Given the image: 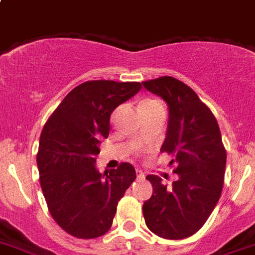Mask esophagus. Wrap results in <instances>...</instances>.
<instances>
[{
    "mask_svg": "<svg viewBox=\"0 0 255 255\" xmlns=\"http://www.w3.org/2000/svg\"><path fill=\"white\" fill-rule=\"evenodd\" d=\"M136 175H137V179H139V180H143L144 179V173L143 171L138 170V169L136 170Z\"/></svg>",
    "mask_w": 255,
    "mask_h": 255,
    "instance_id": "obj_1",
    "label": "esophagus"
}]
</instances>
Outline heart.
I'll list each match as a JSON object with an SVG mask.
<instances>
[{
	"label": "heart",
	"mask_w": 255,
	"mask_h": 255,
	"mask_svg": "<svg viewBox=\"0 0 255 255\" xmlns=\"http://www.w3.org/2000/svg\"><path fill=\"white\" fill-rule=\"evenodd\" d=\"M160 104V103L155 102V100H146V102H143L141 104V107L139 108H146V107H153V105H157Z\"/></svg>",
	"instance_id": "heart-1"
}]
</instances>
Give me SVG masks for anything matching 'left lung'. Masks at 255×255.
I'll list each match as a JSON object with an SVG mask.
<instances>
[{
	"label": "left lung",
	"instance_id": "left-lung-1",
	"mask_svg": "<svg viewBox=\"0 0 255 255\" xmlns=\"http://www.w3.org/2000/svg\"><path fill=\"white\" fill-rule=\"evenodd\" d=\"M169 108L166 137L160 151L174 155L178 180L167 188L147 175L153 192L143 203L147 228L164 239L179 240L205 225L222 192L226 151L219 123L205 103L184 82L170 76L143 81Z\"/></svg>",
	"mask_w": 255,
	"mask_h": 255
}]
</instances>
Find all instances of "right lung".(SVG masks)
Instances as JSON below:
<instances>
[{
	"label": "right lung",
	"instance_id": "obj_1",
	"mask_svg": "<svg viewBox=\"0 0 255 255\" xmlns=\"http://www.w3.org/2000/svg\"><path fill=\"white\" fill-rule=\"evenodd\" d=\"M141 88L139 82H84L67 94L43 128L36 155L40 187L54 221L75 238L108 233L118 201L136 179L128 162L99 173L95 157L100 141L109 136L111 114Z\"/></svg>",
	"mask_w": 255,
	"mask_h": 255
}]
</instances>
